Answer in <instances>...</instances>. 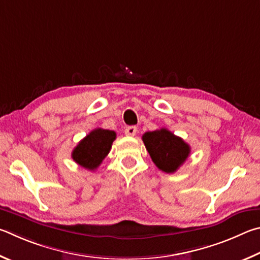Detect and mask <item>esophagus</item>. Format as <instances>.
Returning a JSON list of instances; mask_svg holds the SVG:
<instances>
[{"label": "esophagus", "mask_w": 260, "mask_h": 260, "mask_svg": "<svg viewBox=\"0 0 260 260\" xmlns=\"http://www.w3.org/2000/svg\"><path fill=\"white\" fill-rule=\"evenodd\" d=\"M124 134L126 136H130V137H134V136H136V134H137V126H135V125L126 126L124 130Z\"/></svg>", "instance_id": "obj_1"}]
</instances>
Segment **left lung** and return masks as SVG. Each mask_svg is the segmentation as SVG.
<instances>
[{
	"mask_svg": "<svg viewBox=\"0 0 260 260\" xmlns=\"http://www.w3.org/2000/svg\"><path fill=\"white\" fill-rule=\"evenodd\" d=\"M143 142L154 165L167 174H174L178 170L190 153L188 144L165 127L145 133Z\"/></svg>",
	"mask_w": 260,
	"mask_h": 260,
	"instance_id": "8db88e82",
	"label": "left lung"
}]
</instances>
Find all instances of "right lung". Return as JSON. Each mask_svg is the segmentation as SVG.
Returning a JSON list of instances; mask_svg holds the SVG:
<instances>
[{"instance_id":"1","label":"right lung","mask_w":260,"mask_h":260,"mask_svg":"<svg viewBox=\"0 0 260 260\" xmlns=\"http://www.w3.org/2000/svg\"><path fill=\"white\" fill-rule=\"evenodd\" d=\"M115 138L116 134L112 130L100 127L92 130L73 149V160L88 170L97 169L111 151Z\"/></svg>"}]
</instances>
